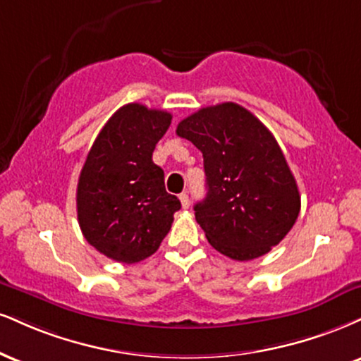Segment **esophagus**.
<instances>
[{"label": "esophagus", "mask_w": 361, "mask_h": 361, "mask_svg": "<svg viewBox=\"0 0 361 361\" xmlns=\"http://www.w3.org/2000/svg\"><path fill=\"white\" fill-rule=\"evenodd\" d=\"M180 202H181V207H183V208L190 207V198H188V195H186V193L180 195Z\"/></svg>", "instance_id": "esophagus-1"}]
</instances>
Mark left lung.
I'll return each mask as SVG.
<instances>
[{
  "label": "left lung",
  "mask_w": 361,
  "mask_h": 361,
  "mask_svg": "<svg viewBox=\"0 0 361 361\" xmlns=\"http://www.w3.org/2000/svg\"><path fill=\"white\" fill-rule=\"evenodd\" d=\"M176 134L203 154L207 197L193 208L215 250L257 259L288 235L301 197L276 137L257 117L235 102L216 104L181 121Z\"/></svg>",
  "instance_id": "obj_1"
}]
</instances>
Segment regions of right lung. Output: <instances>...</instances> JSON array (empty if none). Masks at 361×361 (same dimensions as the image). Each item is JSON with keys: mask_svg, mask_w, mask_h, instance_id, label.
I'll return each mask as SVG.
<instances>
[{"mask_svg": "<svg viewBox=\"0 0 361 361\" xmlns=\"http://www.w3.org/2000/svg\"><path fill=\"white\" fill-rule=\"evenodd\" d=\"M171 114L126 104L95 137L77 185V216L85 240L116 262L134 264L158 250L181 208L164 188L153 151Z\"/></svg>", "mask_w": 361, "mask_h": 361, "instance_id": "right-lung-1", "label": "right lung"}]
</instances>
